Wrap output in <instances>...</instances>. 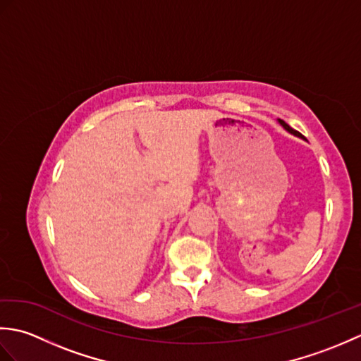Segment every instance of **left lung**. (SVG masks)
Listing matches in <instances>:
<instances>
[{
  "mask_svg": "<svg viewBox=\"0 0 361 361\" xmlns=\"http://www.w3.org/2000/svg\"><path fill=\"white\" fill-rule=\"evenodd\" d=\"M278 122H279V124H281V126H282L283 128H286V130H287V132H288V133H291V135H295V136H298V137H302V136H301V133H298V132H296V130H293V128H291L290 126H287V124H286V122H283V121L278 119Z\"/></svg>",
  "mask_w": 361,
  "mask_h": 361,
  "instance_id": "left-lung-1",
  "label": "left lung"
}]
</instances>
